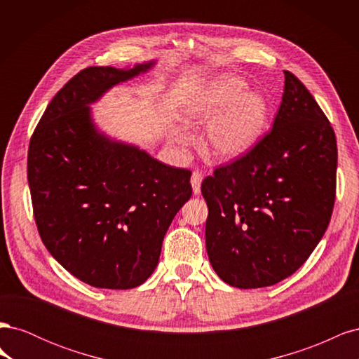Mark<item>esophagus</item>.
I'll return each mask as SVG.
<instances>
[{
	"label": "esophagus",
	"mask_w": 359,
	"mask_h": 359,
	"mask_svg": "<svg viewBox=\"0 0 359 359\" xmlns=\"http://www.w3.org/2000/svg\"><path fill=\"white\" fill-rule=\"evenodd\" d=\"M202 180H203V173H202V170H194L193 173H191V180H190V182H191V187H193V191L194 193H199L201 191V184H202Z\"/></svg>",
	"instance_id": "obj_1"
}]
</instances>
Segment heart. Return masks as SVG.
<instances>
[{
  "label": "heart",
  "mask_w": 359,
  "mask_h": 359,
  "mask_svg": "<svg viewBox=\"0 0 359 359\" xmlns=\"http://www.w3.org/2000/svg\"><path fill=\"white\" fill-rule=\"evenodd\" d=\"M268 104L257 93H247L244 81L223 74L211 81L189 103L186 123L205 126L203 148L211 157L229 160L244 154L262 136Z\"/></svg>",
  "instance_id": "obj_1"
}]
</instances>
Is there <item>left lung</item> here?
<instances>
[{"label": "left lung", "instance_id": "obj_1", "mask_svg": "<svg viewBox=\"0 0 359 359\" xmlns=\"http://www.w3.org/2000/svg\"><path fill=\"white\" fill-rule=\"evenodd\" d=\"M335 178L330 119L306 85L285 70L273 128L202 181L206 252L217 276L256 289L295 273L330 224Z\"/></svg>", "mask_w": 359, "mask_h": 359}]
</instances>
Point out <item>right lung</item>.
<instances>
[{
    "instance_id": "right-lung-1",
    "label": "right lung",
    "mask_w": 359,
    "mask_h": 359,
    "mask_svg": "<svg viewBox=\"0 0 359 359\" xmlns=\"http://www.w3.org/2000/svg\"><path fill=\"white\" fill-rule=\"evenodd\" d=\"M86 67L48 104L29 139L28 184L43 244L70 274L100 289L142 285L163 238L191 196V172L97 132L90 103L139 73Z\"/></svg>"
}]
</instances>
